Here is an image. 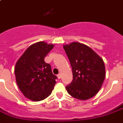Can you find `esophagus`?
Masks as SVG:
<instances>
[{"label": "esophagus", "mask_w": 123, "mask_h": 123, "mask_svg": "<svg viewBox=\"0 0 123 123\" xmlns=\"http://www.w3.org/2000/svg\"><path fill=\"white\" fill-rule=\"evenodd\" d=\"M57 77H58L59 79H60L61 77V74H57Z\"/></svg>", "instance_id": "1"}]
</instances>
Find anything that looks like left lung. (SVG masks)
I'll list each match as a JSON object with an SVG mask.
<instances>
[{"label": "left lung", "mask_w": 123, "mask_h": 123, "mask_svg": "<svg viewBox=\"0 0 123 123\" xmlns=\"http://www.w3.org/2000/svg\"><path fill=\"white\" fill-rule=\"evenodd\" d=\"M63 47L73 75L72 81L66 87L68 93L82 100L94 97L105 78L103 59L90 48L79 43H72Z\"/></svg>", "instance_id": "1"}]
</instances>
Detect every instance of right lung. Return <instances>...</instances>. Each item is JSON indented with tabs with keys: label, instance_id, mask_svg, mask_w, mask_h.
<instances>
[{
	"label": "right lung",
	"instance_id": "1",
	"mask_svg": "<svg viewBox=\"0 0 123 123\" xmlns=\"http://www.w3.org/2000/svg\"><path fill=\"white\" fill-rule=\"evenodd\" d=\"M54 48L53 44L38 42L25 51L16 63V81L26 98L41 101L51 95L57 77L51 70V65L44 62V57Z\"/></svg>",
	"mask_w": 123,
	"mask_h": 123
}]
</instances>
